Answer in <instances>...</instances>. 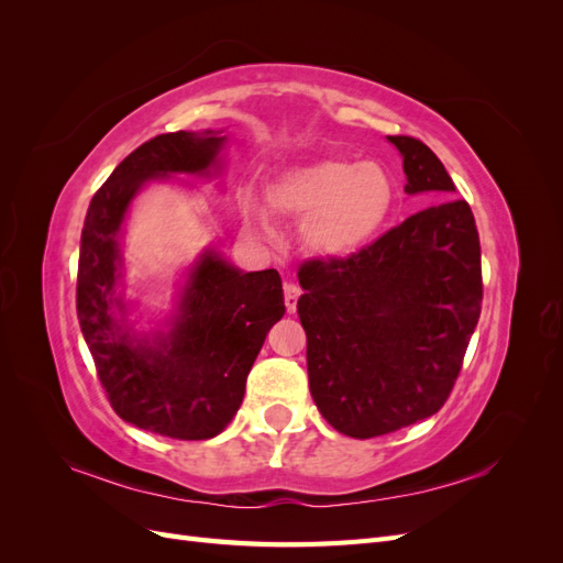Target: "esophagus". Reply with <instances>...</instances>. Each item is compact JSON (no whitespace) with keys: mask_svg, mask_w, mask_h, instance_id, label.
Here are the masks:
<instances>
[{"mask_svg":"<svg viewBox=\"0 0 563 563\" xmlns=\"http://www.w3.org/2000/svg\"><path fill=\"white\" fill-rule=\"evenodd\" d=\"M298 298H300V288L296 284H284V302L288 314H294L298 308Z\"/></svg>","mask_w":563,"mask_h":563,"instance_id":"obj_1","label":"esophagus"}]
</instances>
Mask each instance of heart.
I'll list each match as a JSON object with an SVG mask.
<instances>
[{
	"label": "heart",
	"mask_w": 563,
	"mask_h": 563,
	"mask_svg": "<svg viewBox=\"0 0 563 563\" xmlns=\"http://www.w3.org/2000/svg\"><path fill=\"white\" fill-rule=\"evenodd\" d=\"M395 187L383 166L329 157L282 174L267 185L269 207L302 220V242L321 255L360 249L389 213ZM249 225L265 228V216L244 203Z\"/></svg>",
	"instance_id": "1"
}]
</instances>
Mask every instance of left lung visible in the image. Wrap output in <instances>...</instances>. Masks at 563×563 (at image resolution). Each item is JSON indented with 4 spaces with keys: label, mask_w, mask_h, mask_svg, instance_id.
<instances>
[{
    "label": "left lung",
    "mask_w": 563,
    "mask_h": 563,
    "mask_svg": "<svg viewBox=\"0 0 563 563\" xmlns=\"http://www.w3.org/2000/svg\"><path fill=\"white\" fill-rule=\"evenodd\" d=\"M408 195L444 199L408 216L347 258L298 272L308 376L333 430L373 439L434 416L463 368L482 314V246L470 203L434 152L387 135Z\"/></svg>",
    "instance_id": "obj_1"
}]
</instances>
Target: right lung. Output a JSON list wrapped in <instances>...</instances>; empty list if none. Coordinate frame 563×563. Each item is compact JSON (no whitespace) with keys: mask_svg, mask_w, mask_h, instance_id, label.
Listing matches in <instances>:
<instances>
[{"mask_svg":"<svg viewBox=\"0 0 563 563\" xmlns=\"http://www.w3.org/2000/svg\"><path fill=\"white\" fill-rule=\"evenodd\" d=\"M225 139L162 133L135 147L93 195L81 230L77 319L114 413L162 437L211 439L244 399L272 323L286 312L277 269L240 272L207 253L187 284L174 331L139 343L114 319L117 232L139 187L172 172L203 174Z\"/></svg>","mask_w":563,"mask_h":563,"instance_id":"add662e5","label":"right lung"}]
</instances>
